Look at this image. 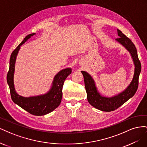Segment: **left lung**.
<instances>
[{
	"label": "left lung",
	"instance_id": "left-lung-1",
	"mask_svg": "<svg viewBox=\"0 0 147 147\" xmlns=\"http://www.w3.org/2000/svg\"><path fill=\"white\" fill-rule=\"evenodd\" d=\"M117 33L119 38L115 39V40L121 44L130 53L134 64V73L132 80L125 90L112 97L104 96L99 92L95 81L91 75L85 71H81L84 77L88 102L96 109L104 112H111L117 109L134 96L137 90L141 72V64L134 44L120 30L117 29Z\"/></svg>",
	"mask_w": 147,
	"mask_h": 147
}]
</instances>
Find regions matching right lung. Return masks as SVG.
I'll use <instances>...</instances> for the list:
<instances>
[{
	"mask_svg": "<svg viewBox=\"0 0 147 147\" xmlns=\"http://www.w3.org/2000/svg\"><path fill=\"white\" fill-rule=\"evenodd\" d=\"M35 34V33H32L27 35L12 52L7 81L10 88L11 99L14 103L30 114L36 116H42L53 112L60 105L63 97L62 90L65 78L72 72V69L65 68L57 72L53 78L50 89L45 94L30 97H23L18 94L14 84V73L16 57L21 46Z\"/></svg>",
	"mask_w": 147,
	"mask_h": 147,
	"instance_id": "1",
	"label": "right lung"
}]
</instances>
